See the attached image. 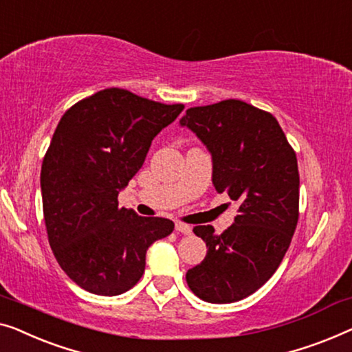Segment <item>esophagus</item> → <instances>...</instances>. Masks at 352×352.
<instances>
[{"label": "esophagus", "mask_w": 352, "mask_h": 352, "mask_svg": "<svg viewBox=\"0 0 352 352\" xmlns=\"http://www.w3.org/2000/svg\"><path fill=\"white\" fill-rule=\"evenodd\" d=\"M175 228H176V232L184 233V235H190V233H192L190 226H187V223H182V222H176Z\"/></svg>", "instance_id": "34e87169"}]
</instances>
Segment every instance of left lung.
Wrapping results in <instances>:
<instances>
[{"label":"left lung","instance_id":"8db88e82","mask_svg":"<svg viewBox=\"0 0 352 352\" xmlns=\"http://www.w3.org/2000/svg\"><path fill=\"white\" fill-rule=\"evenodd\" d=\"M181 126L197 135L212 160V186L238 203L235 223L217 235L195 226L205 261L186 274L210 303H233L261 289L287 252L298 222L297 157L278 120L239 100L187 109Z\"/></svg>","mask_w":352,"mask_h":352}]
</instances>
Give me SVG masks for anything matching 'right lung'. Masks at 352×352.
<instances>
[{"instance_id":"1","label":"right lung","mask_w":352,"mask_h":352,"mask_svg":"<svg viewBox=\"0 0 352 352\" xmlns=\"http://www.w3.org/2000/svg\"><path fill=\"white\" fill-rule=\"evenodd\" d=\"M182 109L106 89L60 119L41 168L44 222L58 265L87 292L114 297L133 287L147 249L175 228L119 208L117 197Z\"/></svg>"}]
</instances>
